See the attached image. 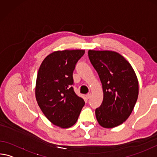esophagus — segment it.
I'll list each match as a JSON object with an SVG mask.
<instances>
[{"label": "esophagus", "mask_w": 157, "mask_h": 157, "mask_svg": "<svg viewBox=\"0 0 157 157\" xmlns=\"http://www.w3.org/2000/svg\"><path fill=\"white\" fill-rule=\"evenodd\" d=\"M91 94H88L86 96V98H87V99H89V98H91Z\"/></svg>", "instance_id": "1"}]
</instances>
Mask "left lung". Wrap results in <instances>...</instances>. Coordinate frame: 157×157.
I'll return each mask as SVG.
<instances>
[{
	"mask_svg": "<svg viewBox=\"0 0 157 157\" xmlns=\"http://www.w3.org/2000/svg\"><path fill=\"white\" fill-rule=\"evenodd\" d=\"M92 66L100 78L103 101L96 109L98 124L116 127L132 113L138 96V81L132 66L117 52L89 50Z\"/></svg>",
	"mask_w": 157,
	"mask_h": 157,
	"instance_id": "8db88e82",
	"label": "left lung"
}]
</instances>
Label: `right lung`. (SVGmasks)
<instances>
[{
	"label": "right lung",
	"instance_id": "add662e5",
	"mask_svg": "<svg viewBox=\"0 0 157 157\" xmlns=\"http://www.w3.org/2000/svg\"><path fill=\"white\" fill-rule=\"evenodd\" d=\"M84 50L56 51L42 62L37 75L36 98L44 116L61 128L73 126L84 105L75 93L73 73Z\"/></svg>",
	"mask_w": 157,
	"mask_h": 157
}]
</instances>
